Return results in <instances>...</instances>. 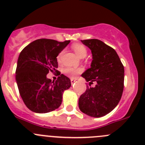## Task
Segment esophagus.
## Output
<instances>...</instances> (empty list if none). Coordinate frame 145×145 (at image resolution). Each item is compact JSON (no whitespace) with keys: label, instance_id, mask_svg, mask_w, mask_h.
I'll return each instance as SVG.
<instances>
[{"label":"esophagus","instance_id":"obj_1","mask_svg":"<svg viewBox=\"0 0 145 145\" xmlns=\"http://www.w3.org/2000/svg\"><path fill=\"white\" fill-rule=\"evenodd\" d=\"M75 82H76V80H74V79H73V78L71 79V85H74V83H75Z\"/></svg>","mask_w":145,"mask_h":145}]
</instances>
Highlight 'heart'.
Instances as JSON below:
<instances>
[{
    "label": "heart",
    "instance_id": "obj_1",
    "mask_svg": "<svg viewBox=\"0 0 145 145\" xmlns=\"http://www.w3.org/2000/svg\"><path fill=\"white\" fill-rule=\"evenodd\" d=\"M72 48L74 51V52L76 53V54L79 57H85L87 55V49L85 47V46L83 44H75L72 46ZM62 52H61L60 54L57 56V60H60V58L62 56ZM83 69L82 68L78 67V68H74V67H65L63 69L62 71H63L64 74L65 75L68 76L71 78H74L77 74H80L82 72Z\"/></svg>",
    "mask_w": 145,
    "mask_h": 145
}]
</instances>
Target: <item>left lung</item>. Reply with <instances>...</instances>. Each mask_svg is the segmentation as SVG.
Wrapping results in <instances>:
<instances>
[{"label": "left lung", "mask_w": 145, "mask_h": 145, "mask_svg": "<svg viewBox=\"0 0 145 145\" xmlns=\"http://www.w3.org/2000/svg\"><path fill=\"white\" fill-rule=\"evenodd\" d=\"M91 50V67L81 75L89 82H95V87L87 86L80 97V111L93 117L108 114L117 106L124 90V68L115 49L97 39L81 40Z\"/></svg>", "instance_id": "8db88e82"}]
</instances>
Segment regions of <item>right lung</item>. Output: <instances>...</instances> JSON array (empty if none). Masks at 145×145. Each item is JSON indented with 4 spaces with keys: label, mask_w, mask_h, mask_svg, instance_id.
Wrapping results in <instances>:
<instances>
[{
    "label": "right lung",
    "mask_w": 145,
    "mask_h": 145,
    "mask_svg": "<svg viewBox=\"0 0 145 145\" xmlns=\"http://www.w3.org/2000/svg\"><path fill=\"white\" fill-rule=\"evenodd\" d=\"M69 42L37 39L19 54L16 81L24 103L33 112L46 113L58 108L64 91L71 87L70 79L56 70L58 67L56 57ZM49 71H56L61 75L56 82L47 78Z\"/></svg>",
    "instance_id": "add662e5"
}]
</instances>
